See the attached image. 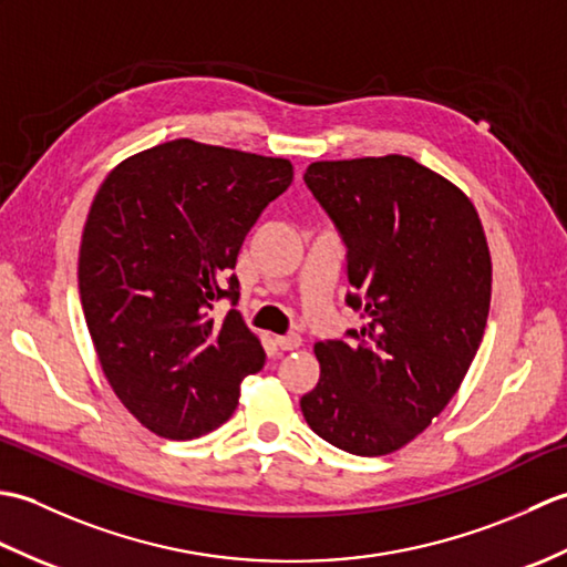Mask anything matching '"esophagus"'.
Returning a JSON list of instances; mask_svg holds the SVG:
<instances>
[{
	"label": "esophagus",
	"mask_w": 567,
	"mask_h": 567,
	"mask_svg": "<svg viewBox=\"0 0 567 567\" xmlns=\"http://www.w3.org/2000/svg\"><path fill=\"white\" fill-rule=\"evenodd\" d=\"M275 343L280 351H297L299 346H302V339H299L297 333H290V336H275Z\"/></svg>",
	"instance_id": "1"
}]
</instances>
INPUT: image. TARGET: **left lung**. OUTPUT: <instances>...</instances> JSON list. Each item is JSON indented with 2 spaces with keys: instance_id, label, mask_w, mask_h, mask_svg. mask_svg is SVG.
<instances>
[{
  "instance_id": "obj_1",
  "label": "left lung",
  "mask_w": 567,
  "mask_h": 567,
  "mask_svg": "<svg viewBox=\"0 0 567 567\" xmlns=\"http://www.w3.org/2000/svg\"><path fill=\"white\" fill-rule=\"evenodd\" d=\"M305 183L346 240L348 305L365 323L315 346L321 375L299 406L336 449L388 455L473 365L492 299L485 228L461 187L406 155L317 161Z\"/></svg>"
}]
</instances>
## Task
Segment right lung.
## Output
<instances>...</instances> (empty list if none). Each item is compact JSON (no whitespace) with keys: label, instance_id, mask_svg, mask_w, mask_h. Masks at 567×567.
<instances>
[{"label":"right lung","instance_id":"add662e5","mask_svg":"<svg viewBox=\"0 0 567 567\" xmlns=\"http://www.w3.org/2000/svg\"><path fill=\"white\" fill-rule=\"evenodd\" d=\"M287 158L175 138L104 177L84 221L78 280L106 382L155 436L189 441L234 414L240 382L265 365L240 311L238 250L290 187Z\"/></svg>","mask_w":567,"mask_h":567}]
</instances>
